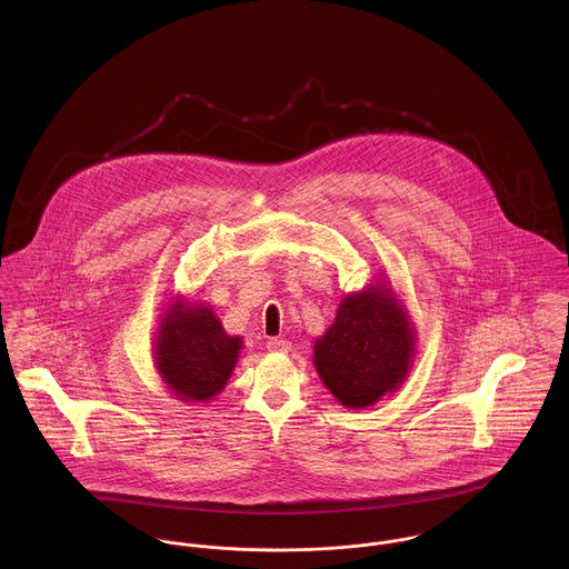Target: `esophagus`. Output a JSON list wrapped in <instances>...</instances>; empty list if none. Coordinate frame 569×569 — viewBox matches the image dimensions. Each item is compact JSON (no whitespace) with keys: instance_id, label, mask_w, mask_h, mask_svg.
Returning <instances> with one entry per match:
<instances>
[{"instance_id":"esophagus-1","label":"esophagus","mask_w":569,"mask_h":569,"mask_svg":"<svg viewBox=\"0 0 569 569\" xmlns=\"http://www.w3.org/2000/svg\"><path fill=\"white\" fill-rule=\"evenodd\" d=\"M267 348H269L271 352H287V350L291 348V343H289L287 339H282V337H269Z\"/></svg>"}]
</instances>
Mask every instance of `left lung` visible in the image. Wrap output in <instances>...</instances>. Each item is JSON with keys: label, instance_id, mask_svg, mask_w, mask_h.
I'll return each mask as SVG.
<instances>
[{"label": "left lung", "instance_id": "obj_1", "mask_svg": "<svg viewBox=\"0 0 569 569\" xmlns=\"http://www.w3.org/2000/svg\"><path fill=\"white\" fill-rule=\"evenodd\" d=\"M413 335L406 311L388 289L341 300L332 326L316 341V368L346 407L377 403L407 375Z\"/></svg>", "mask_w": 569, "mask_h": 569}]
</instances>
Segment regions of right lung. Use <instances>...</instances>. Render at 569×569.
<instances>
[{"mask_svg": "<svg viewBox=\"0 0 569 569\" xmlns=\"http://www.w3.org/2000/svg\"><path fill=\"white\" fill-rule=\"evenodd\" d=\"M241 339L226 335L208 307L172 305L158 337V368L181 401L219 395L237 363Z\"/></svg>", "mask_w": 569, "mask_h": 569, "instance_id": "right-lung-1", "label": "right lung"}]
</instances>
